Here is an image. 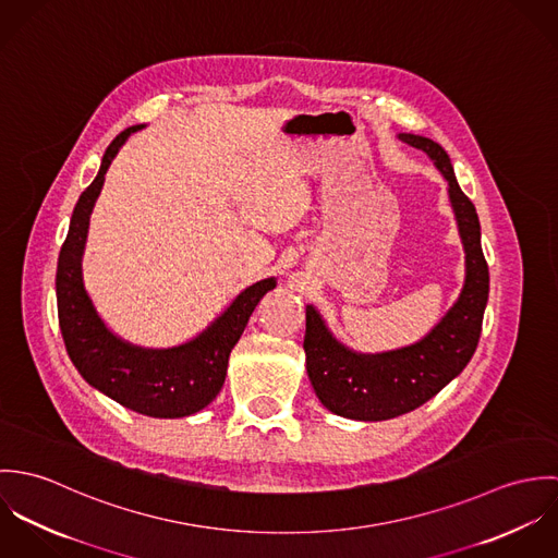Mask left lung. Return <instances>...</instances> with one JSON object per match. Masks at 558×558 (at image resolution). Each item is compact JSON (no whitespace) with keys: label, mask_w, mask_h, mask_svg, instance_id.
Here are the masks:
<instances>
[{"label":"left lung","mask_w":558,"mask_h":558,"mask_svg":"<svg viewBox=\"0 0 558 558\" xmlns=\"http://www.w3.org/2000/svg\"><path fill=\"white\" fill-rule=\"evenodd\" d=\"M423 150L449 182V197L466 248V283L442 322L418 343L398 352L365 356L332 339L314 307H307V374L319 401L335 414L356 421H385L405 414L440 393L475 354L489 292L487 262L473 202L460 189L447 153L432 140L399 135Z\"/></svg>","instance_id":"1"}]
</instances>
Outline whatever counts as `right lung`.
<instances>
[{
  "label": "right lung",
  "mask_w": 558,
  "mask_h": 558,
  "mask_svg": "<svg viewBox=\"0 0 558 558\" xmlns=\"http://www.w3.org/2000/svg\"><path fill=\"white\" fill-rule=\"evenodd\" d=\"M140 129L142 124L131 126L109 144L98 175L81 193L58 259V318L73 365L94 389L140 414L178 418L206 408L219 396L232 348L262 296L270 292L277 281L266 279L246 288L206 332L180 348L142 350L120 341L107 330L83 290L81 253L89 213L102 189L105 173L124 140Z\"/></svg>",
  "instance_id": "right-lung-1"
}]
</instances>
